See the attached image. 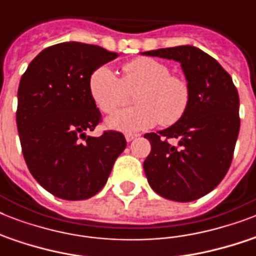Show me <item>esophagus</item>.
I'll use <instances>...</instances> for the list:
<instances>
[{
  "label": "esophagus",
  "mask_w": 256,
  "mask_h": 256,
  "mask_svg": "<svg viewBox=\"0 0 256 256\" xmlns=\"http://www.w3.org/2000/svg\"><path fill=\"white\" fill-rule=\"evenodd\" d=\"M138 136H136V134H132V132H128V134H126V136H124V138H126V140H128V142H132V140H136V138H138Z\"/></svg>",
  "instance_id": "34e87169"
}]
</instances>
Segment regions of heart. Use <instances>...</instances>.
<instances>
[{
    "instance_id": "obj_1",
    "label": "heart",
    "mask_w": 256,
    "mask_h": 256,
    "mask_svg": "<svg viewBox=\"0 0 256 256\" xmlns=\"http://www.w3.org/2000/svg\"><path fill=\"white\" fill-rule=\"evenodd\" d=\"M88 88L94 104L104 114L116 112L134 94L136 106L116 112L106 120L108 128L140 132L156 124L171 126L183 118L191 102V90L184 78L170 74L168 66L156 58L138 57L126 62L122 77L108 66L92 74Z\"/></svg>"
}]
</instances>
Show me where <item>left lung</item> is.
Returning <instances> with one entry per match:
<instances>
[{"label":"left lung","mask_w":256,"mask_h":256,"mask_svg":"<svg viewBox=\"0 0 256 256\" xmlns=\"http://www.w3.org/2000/svg\"><path fill=\"white\" fill-rule=\"evenodd\" d=\"M144 56L180 64L191 90L180 120L144 134L152 152L144 162L148 184L175 202H191L218 186L230 168L239 134V96L230 74L218 61L190 45L144 52ZM178 140L172 146L168 140Z\"/></svg>","instance_id":"1"}]
</instances>
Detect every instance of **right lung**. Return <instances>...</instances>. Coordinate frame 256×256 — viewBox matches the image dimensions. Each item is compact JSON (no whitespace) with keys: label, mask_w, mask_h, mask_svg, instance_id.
Segmentation results:
<instances>
[{"label":"right lung","mask_w":256,"mask_h":256,"mask_svg":"<svg viewBox=\"0 0 256 256\" xmlns=\"http://www.w3.org/2000/svg\"><path fill=\"white\" fill-rule=\"evenodd\" d=\"M116 57L100 46L62 42L42 50L21 77L17 128L22 154L36 180L54 196L92 198L126 148L120 132L88 136L100 120L88 81Z\"/></svg>","instance_id":"obj_1"}]
</instances>
